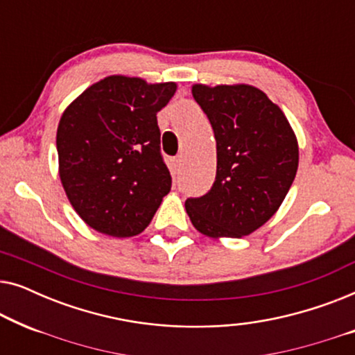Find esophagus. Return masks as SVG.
<instances>
[{
  "label": "esophagus",
  "mask_w": 355,
  "mask_h": 355,
  "mask_svg": "<svg viewBox=\"0 0 355 355\" xmlns=\"http://www.w3.org/2000/svg\"><path fill=\"white\" fill-rule=\"evenodd\" d=\"M173 166H174V169H176V171H179V169H181V166H182V155H178V157L173 159Z\"/></svg>",
  "instance_id": "esophagus-1"
}]
</instances>
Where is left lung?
<instances>
[{
    "label": "left lung",
    "mask_w": 355,
    "mask_h": 355,
    "mask_svg": "<svg viewBox=\"0 0 355 355\" xmlns=\"http://www.w3.org/2000/svg\"><path fill=\"white\" fill-rule=\"evenodd\" d=\"M192 96L216 139L210 192L187 198L186 211L203 236L244 237L278 211L299 166V144L283 110L249 84H193Z\"/></svg>",
    "instance_id": "8db88e82"
}]
</instances>
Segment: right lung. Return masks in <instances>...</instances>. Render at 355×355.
<instances>
[{
    "label": "right lung",
    "mask_w": 355,
    "mask_h": 355,
    "mask_svg": "<svg viewBox=\"0 0 355 355\" xmlns=\"http://www.w3.org/2000/svg\"><path fill=\"white\" fill-rule=\"evenodd\" d=\"M176 89V82L108 76L62 111L58 171L67 200L92 230L132 237L152 221L171 189L157 113Z\"/></svg>",
    "instance_id": "1"
}]
</instances>
